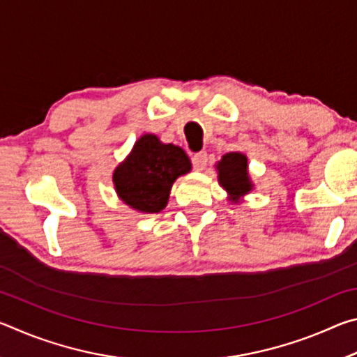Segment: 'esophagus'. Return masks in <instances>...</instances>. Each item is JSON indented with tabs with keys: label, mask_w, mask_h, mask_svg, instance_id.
I'll return each instance as SVG.
<instances>
[{
	"label": "esophagus",
	"mask_w": 357,
	"mask_h": 357,
	"mask_svg": "<svg viewBox=\"0 0 357 357\" xmlns=\"http://www.w3.org/2000/svg\"><path fill=\"white\" fill-rule=\"evenodd\" d=\"M206 164H208V154L204 153V151H202V153L193 154L192 165H193V168H195L197 172L204 170V167H206Z\"/></svg>",
	"instance_id": "34e87169"
}]
</instances>
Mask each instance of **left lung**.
Wrapping results in <instances>:
<instances>
[{"label": "left lung", "instance_id": "8db88e82", "mask_svg": "<svg viewBox=\"0 0 357 357\" xmlns=\"http://www.w3.org/2000/svg\"><path fill=\"white\" fill-rule=\"evenodd\" d=\"M219 181L229 192V200L238 202V198L252 189L249 173H247V157L239 153H228L219 162Z\"/></svg>", "mask_w": 357, "mask_h": 357}]
</instances>
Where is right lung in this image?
Segmentation results:
<instances>
[{
    "instance_id": "obj_1",
    "label": "right lung",
    "mask_w": 357,
    "mask_h": 357,
    "mask_svg": "<svg viewBox=\"0 0 357 357\" xmlns=\"http://www.w3.org/2000/svg\"><path fill=\"white\" fill-rule=\"evenodd\" d=\"M189 172L190 160L183 149L148 134L114 170L113 183L121 200L130 208L159 213L167 206L174 179Z\"/></svg>"
}]
</instances>
